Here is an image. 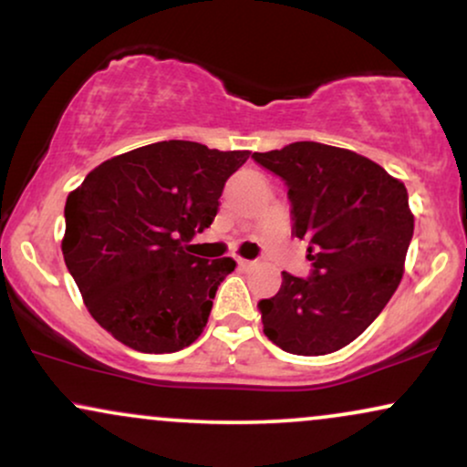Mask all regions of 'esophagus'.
I'll use <instances>...</instances> for the list:
<instances>
[{
  "label": "esophagus",
  "instance_id": "obj_1",
  "mask_svg": "<svg viewBox=\"0 0 467 467\" xmlns=\"http://www.w3.org/2000/svg\"><path fill=\"white\" fill-rule=\"evenodd\" d=\"M237 265H239L241 269H250L254 263H252V261H247V258H237Z\"/></svg>",
  "mask_w": 467,
  "mask_h": 467
}]
</instances>
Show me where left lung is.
Segmentation results:
<instances>
[{"mask_svg": "<svg viewBox=\"0 0 467 467\" xmlns=\"http://www.w3.org/2000/svg\"><path fill=\"white\" fill-rule=\"evenodd\" d=\"M288 187L293 234L308 239L310 277L282 271V286L258 304L263 332L295 356L347 347L397 291L414 234L407 190L379 163L318 141L254 152Z\"/></svg>", "mask_w": 467, "mask_h": 467, "instance_id": "obj_1", "label": "left lung"}]
</instances>
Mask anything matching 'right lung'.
<instances>
[{
    "label": "right lung",
    "mask_w": 467,
    "mask_h": 467,
    "mask_svg": "<svg viewBox=\"0 0 467 467\" xmlns=\"http://www.w3.org/2000/svg\"><path fill=\"white\" fill-rule=\"evenodd\" d=\"M247 157L157 141L97 165L68 193L64 263L94 321L122 345L174 353L202 334L237 263L198 258L185 244L213 223L228 176Z\"/></svg>",
    "instance_id": "1"
}]
</instances>
